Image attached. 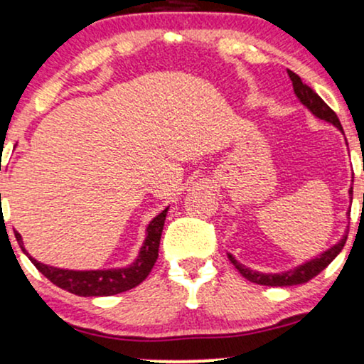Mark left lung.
Segmentation results:
<instances>
[{
  "mask_svg": "<svg viewBox=\"0 0 364 364\" xmlns=\"http://www.w3.org/2000/svg\"><path fill=\"white\" fill-rule=\"evenodd\" d=\"M289 77L291 80V86H294V92L297 94V97L304 106H307L309 109H311L312 113L317 116V118L324 119V121H327V123H333L334 127L343 129L338 114H336L334 111L321 100L319 94L314 91L312 87H309L307 84H304L302 79H300L295 73H291V70H289ZM349 194H351V199H353V187L349 189ZM346 240H348V236L344 235V237L339 241L338 245H334L331 250L324 251L319 258H314V259H311V262L300 264V267L294 268V270H290V272H285V273H268L267 275V273L253 272V270H250V268H246L245 264L237 263L236 259L232 258L231 253H228V258H230V262L237 268V272H240L245 278H248L250 282H253V284L268 285V287L299 285V284H306V282L312 280L314 277L319 275V273L324 270L327 264L333 262V259L341 253V250H343L344 245H346Z\"/></svg>",
  "mask_w": 364,
  "mask_h": 364,
  "instance_id": "obj_1",
  "label": "left lung"
}]
</instances>
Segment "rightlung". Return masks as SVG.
Returning <instances> with one entry per match:
<instances>
[{
  "instance_id": "1",
  "label": "right lung",
  "mask_w": 364,
  "mask_h": 364,
  "mask_svg": "<svg viewBox=\"0 0 364 364\" xmlns=\"http://www.w3.org/2000/svg\"><path fill=\"white\" fill-rule=\"evenodd\" d=\"M167 210H161L154 221L146 228V240L143 243L140 255L128 268H119V270H91V272H74L62 270V268H53L43 264L31 258L26 253L23 241H21L20 232L15 231V237L23 250V253L30 258V262L37 267V270L45 278L52 282L53 285L60 287L70 294L80 295V297H106V295H116L121 291H127L133 287L140 285L143 280L151 272L154 264L159 258V246L161 231H164V223L167 218Z\"/></svg>"
}]
</instances>
